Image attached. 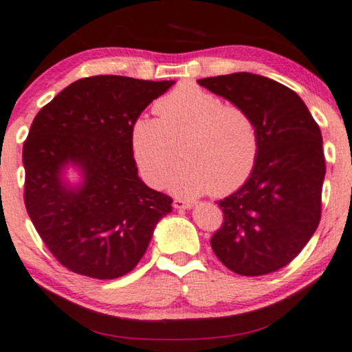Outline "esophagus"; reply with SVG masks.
Masks as SVG:
<instances>
[{"label":"esophagus","mask_w":352,"mask_h":352,"mask_svg":"<svg viewBox=\"0 0 352 352\" xmlns=\"http://www.w3.org/2000/svg\"><path fill=\"white\" fill-rule=\"evenodd\" d=\"M174 207H175V209H191L192 202L185 201V199H175L174 201Z\"/></svg>","instance_id":"34e87169"}]
</instances>
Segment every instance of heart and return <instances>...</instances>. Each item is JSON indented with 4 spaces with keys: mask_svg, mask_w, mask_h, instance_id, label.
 <instances>
[{
    "mask_svg": "<svg viewBox=\"0 0 352 352\" xmlns=\"http://www.w3.org/2000/svg\"><path fill=\"white\" fill-rule=\"evenodd\" d=\"M156 116L133 121L131 145L142 175L161 186L177 160L167 186L178 196L212 191L226 196L249 178L258 155V132L249 113L196 84H180L155 103Z\"/></svg>",
    "mask_w": 352,
    "mask_h": 352,
    "instance_id": "heart-1",
    "label": "heart"
}]
</instances>
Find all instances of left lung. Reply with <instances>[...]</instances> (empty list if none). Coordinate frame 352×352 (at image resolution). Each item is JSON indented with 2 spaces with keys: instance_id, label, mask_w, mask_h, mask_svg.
Listing matches in <instances>:
<instances>
[{
  "instance_id": "8db88e82",
  "label": "left lung",
  "mask_w": 352,
  "mask_h": 352,
  "mask_svg": "<svg viewBox=\"0 0 352 352\" xmlns=\"http://www.w3.org/2000/svg\"><path fill=\"white\" fill-rule=\"evenodd\" d=\"M197 82L249 113L258 132L250 177L219 201L223 223L212 250L232 273L270 274L289 265L318 230L322 133L305 102L274 79L242 72Z\"/></svg>"
}]
</instances>
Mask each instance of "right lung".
<instances>
[{
  "label": "right lung",
  "mask_w": 352,
  "mask_h": 352,
  "mask_svg": "<svg viewBox=\"0 0 352 352\" xmlns=\"http://www.w3.org/2000/svg\"><path fill=\"white\" fill-rule=\"evenodd\" d=\"M175 81L82 78L44 105L23 143L27 212L60 265L94 279L135 268L172 199L148 188L133 160V121ZM78 166L83 182L67 185Z\"/></svg>",
  "instance_id": "add662e5"
}]
</instances>
